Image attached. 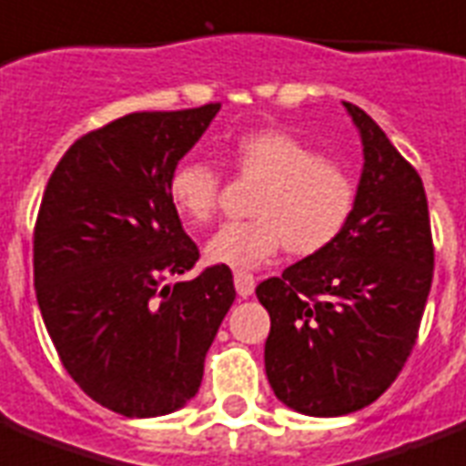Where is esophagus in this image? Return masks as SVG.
<instances>
[{
  "label": "esophagus",
  "mask_w": 466,
  "mask_h": 466,
  "mask_svg": "<svg viewBox=\"0 0 466 466\" xmlns=\"http://www.w3.org/2000/svg\"><path fill=\"white\" fill-rule=\"evenodd\" d=\"M233 283H236V290L240 298H249V295L255 293V276L248 274V271H236Z\"/></svg>",
  "instance_id": "obj_1"
}]
</instances>
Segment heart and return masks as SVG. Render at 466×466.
Segmentation results:
<instances>
[{
	"label": "heart",
	"instance_id": "b5f03b06",
	"mask_svg": "<svg viewBox=\"0 0 466 466\" xmlns=\"http://www.w3.org/2000/svg\"><path fill=\"white\" fill-rule=\"evenodd\" d=\"M228 164L259 180L249 221H230L209 238L211 264L255 268L274 259L283 245L298 257L329 249L348 228L357 207V186L345 167L319 157L286 130L264 128L238 137ZM221 176L198 159L180 161L168 176V199L187 226L207 224L218 205Z\"/></svg>",
	"mask_w": 466,
	"mask_h": 466
}]
</instances>
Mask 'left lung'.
<instances>
[{
  "label": "left lung",
  "mask_w": 466,
  "mask_h": 466,
  "mask_svg": "<svg viewBox=\"0 0 466 466\" xmlns=\"http://www.w3.org/2000/svg\"><path fill=\"white\" fill-rule=\"evenodd\" d=\"M364 145L357 207L329 249L261 280L264 367L276 398L309 417L371 405L417 343L433 280L424 183L376 121L343 102Z\"/></svg>",
  "instance_id": "8db88e82"
}]
</instances>
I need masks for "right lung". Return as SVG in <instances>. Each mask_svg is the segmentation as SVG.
Instances as JSON below:
<instances>
[{"label":"right lung","mask_w":466,"mask_h":466,"mask_svg":"<svg viewBox=\"0 0 466 466\" xmlns=\"http://www.w3.org/2000/svg\"><path fill=\"white\" fill-rule=\"evenodd\" d=\"M218 109L106 123L73 142L42 195L33 236L42 321L83 393L123 417H161L195 398L236 299L224 264L164 283L199 259L168 199V176Z\"/></svg>","instance_id":"obj_1"}]
</instances>
